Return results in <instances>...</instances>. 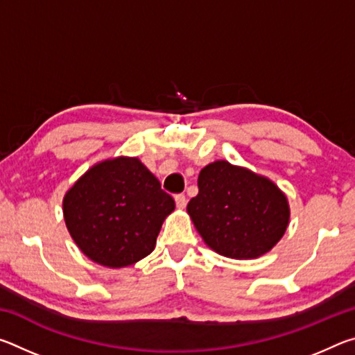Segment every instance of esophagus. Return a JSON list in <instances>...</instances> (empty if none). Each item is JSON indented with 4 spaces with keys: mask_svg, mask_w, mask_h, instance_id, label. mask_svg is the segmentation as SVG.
I'll return each instance as SVG.
<instances>
[{
    "mask_svg": "<svg viewBox=\"0 0 355 355\" xmlns=\"http://www.w3.org/2000/svg\"><path fill=\"white\" fill-rule=\"evenodd\" d=\"M186 203H188V199H186L184 194H177L175 196V205L178 208H184Z\"/></svg>",
    "mask_w": 355,
    "mask_h": 355,
    "instance_id": "obj_1",
    "label": "esophagus"
}]
</instances>
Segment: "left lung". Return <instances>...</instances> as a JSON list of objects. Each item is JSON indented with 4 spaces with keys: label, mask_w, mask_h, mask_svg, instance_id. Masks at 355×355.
<instances>
[{
    "label": "left lung",
    "mask_w": 355,
    "mask_h": 355,
    "mask_svg": "<svg viewBox=\"0 0 355 355\" xmlns=\"http://www.w3.org/2000/svg\"><path fill=\"white\" fill-rule=\"evenodd\" d=\"M188 213L209 248L238 260L271 250L290 220L286 197L271 180L228 161L200 171Z\"/></svg>",
    "instance_id": "1"
}]
</instances>
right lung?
Instances as JSON below:
<instances>
[{
    "label": "right lung",
    "mask_w": 355,
    "mask_h": 355,
    "mask_svg": "<svg viewBox=\"0 0 355 355\" xmlns=\"http://www.w3.org/2000/svg\"><path fill=\"white\" fill-rule=\"evenodd\" d=\"M62 205L83 254L103 266L123 268L152 254L175 202L139 159L120 156L89 169Z\"/></svg>",
    "instance_id": "add662e5"
}]
</instances>
